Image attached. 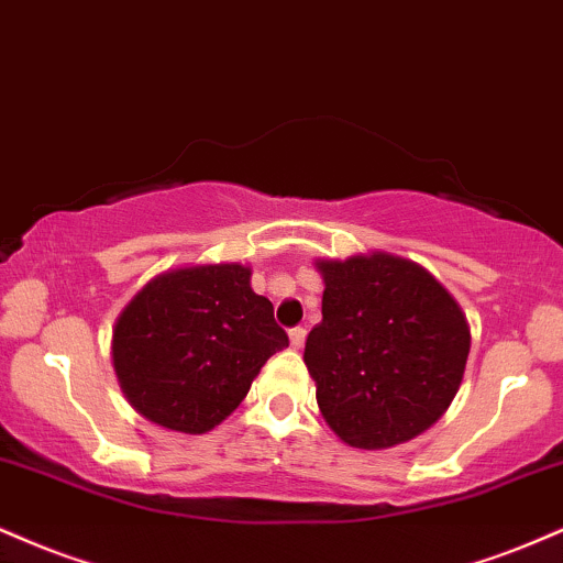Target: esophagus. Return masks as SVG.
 <instances>
[{"label": "esophagus", "instance_id": "esophagus-1", "mask_svg": "<svg viewBox=\"0 0 563 563\" xmlns=\"http://www.w3.org/2000/svg\"><path fill=\"white\" fill-rule=\"evenodd\" d=\"M302 342H306V329H302V327L289 329V345H292L295 350H300Z\"/></svg>", "mask_w": 563, "mask_h": 563}]
</instances>
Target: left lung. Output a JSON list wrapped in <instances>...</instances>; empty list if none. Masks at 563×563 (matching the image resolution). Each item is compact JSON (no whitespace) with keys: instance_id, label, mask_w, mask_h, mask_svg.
I'll return each instance as SVG.
<instances>
[{"instance_id":"1","label":"left lung","mask_w":563,"mask_h":563,"mask_svg":"<svg viewBox=\"0 0 563 563\" xmlns=\"http://www.w3.org/2000/svg\"><path fill=\"white\" fill-rule=\"evenodd\" d=\"M321 323L306 366L316 400L342 442L363 451L400 445L429 429L461 387L468 327L448 289L387 253L321 261Z\"/></svg>"}]
</instances>
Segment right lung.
Returning a JSON list of instances; mask_svg holds the SVG:
<instances>
[{
  "label": "right lung",
  "mask_w": 563,
  "mask_h": 563,
  "mask_svg": "<svg viewBox=\"0 0 563 563\" xmlns=\"http://www.w3.org/2000/svg\"><path fill=\"white\" fill-rule=\"evenodd\" d=\"M289 345L274 306L240 263L165 271L125 306L112 332L118 382L144 419L210 432L244 400L271 355Z\"/></svg>",
  "instance_id": "add662e5"
}]
</instances>
